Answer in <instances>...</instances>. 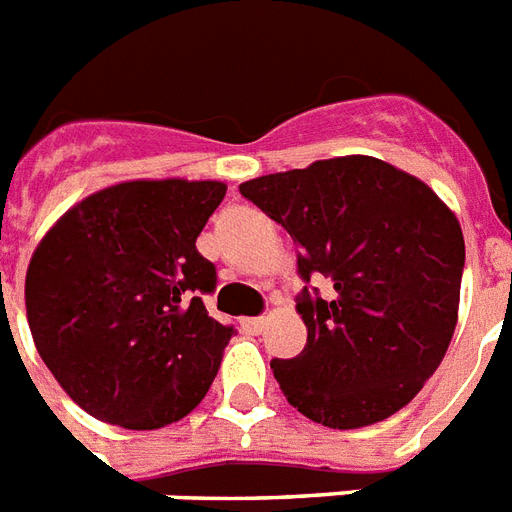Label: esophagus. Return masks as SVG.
I'll use <instances>...</instances> for the list:
<instances>
[{
	"label": "esophagus",
	"mask_w": 512,
	"mask_h": 512,
	"mask_svg": "<svg viewBox=\"0 0 512 512\" xmlns=\"http://www.w3.org/2000/svg\"><path fill=\"white\" fill-rule=\"evenodd\" d=\"M265 324H268V319H265V316H255V319L241 321V327L247 329L249 335H260V332L265 329Z\"/></svg>",
	"instance_id": "34e87169"
}]
</instances>
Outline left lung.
<instances>
[{"label":"left lung","instance_id":"left-lung-1","mask_svg":"<svg viewBox=\"0 0 512 512\" xmlns=\"http://www.w3.org/2000/svg\"><path fill=\"white\" fill-rule=\"evenodd\" d=\"M297 244L308 342L273 358L297 412L327 428L388 420L444 358L460 308L465 239L428 185L372 156H340L241 183ZM324 275L333 295L310 279Z\"/></svg>","mask_w":512,"mask_h":512}]
</instances>
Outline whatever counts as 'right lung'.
<instances>
[{"label":"right lung","instance_id":"right-lung-1","mask_svg":"<svg viewBox=\"0 0 512 512\" xmlns=\"http://www.w3.org/2000/svg\"><path fill=\"white\" fill-rule=\"evenodd\" d=\"M217 180H132L92 193L39 241L26 273L36 350L84 412L127 430L183 420L236 329L207 313L215 265L196 236Z\"/></svg>","mask_w":512,"mask_h":512}]
</instances>
